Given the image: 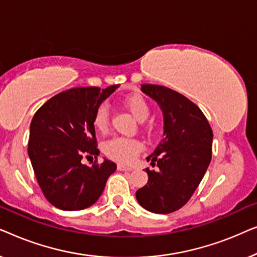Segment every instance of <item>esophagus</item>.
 <instances>
[{
  "instance_id": "esophagus-1",
  "label": "esophagus",
  "mask_w": 257,
  "mask_h": 257,
  "mask_svg": "<svg viewBox=\"0 0 257 257\" xmlns=\"http://www.w3.org/2000/svg\"><path fill=\"white\" fill-rule=\"evenodd\" d=\"M117 168L119 171H132L133 168L130 167V166H126V165H122V164H118Z\"/></svg>"
}]
</instances>
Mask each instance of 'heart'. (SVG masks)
Returning a JSON list of instances; mask_svg holds the SVG:
<instances>
[{
  "label": "heart",
  "mask_w": 257,
  "mask_h": 257,
  "mask_svg": "<svg viewBox=\"0 0 257 257\" xmlns=\"http://www.w3.org/2000/svg\"><path fill=\"white\" fill-rule=\"evenodd\" d=\"M122 104L130 113L138 120H145L150 113L149 104L145 98L139 93H132L122 99ZM92 124L99 132H105L108 128V108L106 104H100L93 114ZM104 153L111 159L120 163H131L142 151L139 142L130 138L115 137L104 144Z\"/></svg>",
  "instance_id": "b5f03b06"
}]
</instances>
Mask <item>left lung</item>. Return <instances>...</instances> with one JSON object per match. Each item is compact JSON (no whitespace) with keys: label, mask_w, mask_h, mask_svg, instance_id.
Masks as SVG:
<instances>
[{"label":"left lung","mask_w":257,"mask_h":257,"mask_svg":"<svg viewBox=\"0 0 257 257\" xmlns=\"http://www.w3.org/2000/svg\"><path fill=\"white\" fill-rule=\"evenodd\" d=\"M142 91L159 105L164 138L146 158L158 171L146 168L149 181L136 193L146 210L168 214L191 199L212 159L213 131L202 111L177 91L143 84Z\"/></svg>","instance_id":"1"}]
</instances>
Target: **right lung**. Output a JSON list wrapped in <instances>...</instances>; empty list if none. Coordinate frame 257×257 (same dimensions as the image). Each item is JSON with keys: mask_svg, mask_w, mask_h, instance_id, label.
Instances as JSON below:
<instances>
[{"mask_svg": "<svg viewBox=\"0 0 257 257\" xmlns=\"http://www.w3.org/2000/svg\"><path fill=\"white\" fill-rule=\"evenodd\" d=\"M118 87L119 84L104 90L91 86L64 91L42 105L31 120L28 154L44 196L59 209L92 206L117 170L111 160L87 166L82 159L99 156L93 114Z\"/></svg>", "mask_w": 257, "mask_h": 257, "instance_id": "1", "label": "right lung"}]
</instances>
